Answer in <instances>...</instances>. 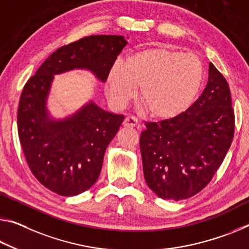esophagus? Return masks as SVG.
<instances>
[{"label": "esophagus", "mask_w": 249, "mask_h": 249, "mask_svg": "<svg viewBox=\"0 0 249 249\" xmlns=\"http://www.w3.org/2000/svg\"><path fill=\"white\" fill-rule=\"evenodd\" d=\"M124 126H132V127H135V126L139 125V121L137 118H135L134 116H127L123 122Z\"/></svg>", "instance_id": "obj_1"}]
</instances>
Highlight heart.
<instances>
[{"label":"heart","mask_w":249,"mask_h":249,"mask_svg":"<svg viewBox=\"0 0 249 249\" xmlns=\"http://www.w3.org/2000/svg\"><path fill=\"white\" fill-rule=\"evenodd\" d=\"M204 75L203 62L195 54L147 47L113 66L106 81V93L114 105L123 107L140 86V100L148 113L155 118L169 120L194 103Z\"/></svg>","instance_id":"obj_1"}]
</instances>
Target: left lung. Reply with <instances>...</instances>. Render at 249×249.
<instances>
[{"mask_svg":"<svg viewBox=\"0 0 249 249\" xmlns=\"http://www.w3.org/2000/svg\"><path fill=\"white\" fill-rule=\"evenodd\" d=\"M202 95L180 115L145 123L140 146L146 184L163 199L199 193L222 165L234 139L235 115L226 78L210 63Z\"/></svg>","mask_w":249,"mask_h":249,"instance_id":"8db88e82","label":"left lung"}]
</instances>
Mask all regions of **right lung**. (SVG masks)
<instances>
[{
  "label": "right lung",
  "mask_w": 249,
  "mask_h": 249,
  "mask_svg": "<svg viewBox=\"0 0 249 249\" xmlns=\"http://www.w3.org/2000/svg\"><path fill=\"white\" fill-rule=\"evenodd\" d=\"M126 44L121 35H90L70 43L51 54L23 88L18 109L19 143L33 175L58 195H78L95 184L124 115L90 102L72 116L53 120L46 100L54 75L85 69L105 82Z\"/></svg>",
  "instance_id": "1"
}]
</instances>
